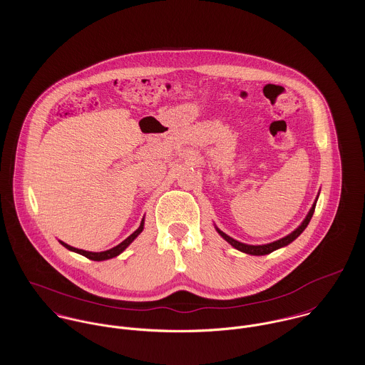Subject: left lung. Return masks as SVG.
<instances>
[{
    "mask_svg": "<svg viewBox=\"0 0 365 365\" xmlns=\"http://www.w3.org/2000/svg\"><path fill=\"white\" fill-rule=\"evenodd\" d=\"M317 201V200H316ZM316 201H314V204L312 205V208L309 210V213L307 215V217L304 219V222L292 232V233H289L288 236H285V237H282V239H279V240H277V242H272V243H268V245H260V246H253V245H245V243H240V242H237V240H235L233 237H230V236H227L226 233H223L222 230H219L217 227H216V230H217V233L229 243V245H232L235 249H237V250H240V252H243V253H247V255H252V256H264V255H269L271 252H274V250H277V249H281V247H284V246H288L291 242H294L305 229H307V226L309 225V222H311V219H312L313 212H314V207H316Z\"/></svg>",
    "mask_w": 365,
    "mask_h": 365,
    "instance_id": "1",
    "label": "left lung"
}]
</instances>
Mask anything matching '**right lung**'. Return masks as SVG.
Listing matches in <instances>:
<instances>
[{
  "label": "right lung",
  "instance_id": "1",
  "mask_svg": "<svg viewBox=\"0 0 365 365\" xmlns=\"http://www.w3.org/2000/svg\"><path fill=\"white\" fill-rule=\"evenodd\" d=\"M143 226H145V219H142V222H140V226L129 236V237H126L122 243H119L118 246H115V247H112V249H109V250H105V252H100V253H94V252H86V250H81V249H76V247H71V246H68L67 243H64V242H61L60 240V243L67 249V250H71V252H74V253H78V255H81V256H84V257H87V259H90V260L94 261H103V260H109V259H113V257H116V256H119L140 233H142V230H143Z\"/></svg>",
  "mask_w": 365,
  "mask_h": 365
}]
</instances>
